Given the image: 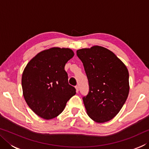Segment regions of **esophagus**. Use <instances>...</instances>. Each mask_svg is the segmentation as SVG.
Segmentation results:
<instances>
[{
    "instance_id": "34e87169",
    "label": "esophagus",
    "mask_w": 149,
    "mask_h": 149,
    "mask_svg": "<svg viewBox=\"0 0 149 149\" xmlns=\"http://www.w3.org/2000/svg\"><path fill=\"white\" fill-rule=\"evenodd\" d=\"M75 89H76V92L77 93L78 91H79V86H75Z\"/></svg>"
}]
</instances>
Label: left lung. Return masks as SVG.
<instances>
[{"instance_id": "obj_1", "label": "left lung", "mask_w": 149, "mask_h": 149, "mask_svg": "<svg viewBox=\"0 0 149 149\" xmlns=\"http://www.w3.org/2000/svg\"><path fill=\"white\" fill-rule=\"evenodd\" d=\"M84 64L89 90L83 97L87 113L98 123L108 122L120 112L130 91L125 64L106 48L93 46L77 50Z\"/></svg>"}]
</instances>
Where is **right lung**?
Instances as JSON below:
<instances>
[{
	"label": "right lung",
	"instance_id": "1",
	"mask_svg": "<svg viewBox=\"0 0 149 149\" xmlns=\"http://www.w3.org/2000/svg\"><path fill=\"white\" fill-rule=\"evenodd\" d=\"M74 55L70 49L53 47L39 52L25 68L22 77L24 99L41 118L50 120L58 116L76 93L64 70Z\"/></svg>",
	"mask_w": 149,
	"mask_h": 149
}]
</instances>
